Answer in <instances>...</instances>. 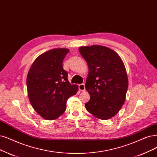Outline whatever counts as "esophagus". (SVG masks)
<instances>
[{
    "label": "esophagus",
    "mask_w": 157,
    "mask_h": 157,
    "mask_svg": "<svg viewBox=\"0 0 157 157\" xmlns=\"http://www.w3.org/2000/svg\"><path fill=\"white\" fill-rule=\"evenodd\" d=\"M78 88H79V90L81 91H83V92L85 91V84L83 83L79 84L78 86Z\"/></svg>",
    "instance_id": "esophagus-1"
}]
</instances>
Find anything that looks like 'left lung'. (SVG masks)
<instances>
[{
	"label": "left lung",
	"mask_w": 157,
	"mask_h": 157,
	"mask_svg": "<svg viewBox=\"0 0 157 157\" xmlns=\"http://www.w3.org/2000/svg\"><path fill=\"white\" fill-rule=\"evenodd\" d=\"M79 51L89 67L85 89L90 99L86 109L97 118H111L124 105L128 89L124 64L117 52L106 46H82Z\"/></svg>",
	"instance_id": "obj_1"
}]
</instances>
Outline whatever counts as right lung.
<instances>
[{
	"label": "right lung",
	"mask_w": 157,
	"mask_h": 157,
	"mask_svg": "<svg viewBox=\"0 0 157 157\" xmlns=\"http://www.w3.org/2000/svg\"><path fill=\"white\" fill-rule=\"evenodd\" d=\"M69 50L55 48L40 55L32 65L27 75L29 100L44 119L52 120L65 111L67 100L77 93L78 86L71 85L63 61Z\"/></svg>",
	"instance_id": "right-lung-1"
}]
</instances>
